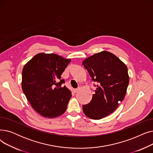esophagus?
<instances>
[{"label": "esophagus", "mask_w": 153, "mask_h": 153, "mask_svg": "<svg viewBox=\"0 0 153 153\" xmlns=\"http://www.w3.org/2000/svg\"><path fill=\"white\" fill-rule=\"evenodd\" d=\"M79 91V88H78V89H74V92L75 93H77L78 91Z\"/></svg>", "instance_id": "esophagus-1"}]
</instances>
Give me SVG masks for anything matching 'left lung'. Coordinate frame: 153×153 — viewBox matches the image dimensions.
Returning <instances> with one entry per match:
<instances>
[{"mask_svg": "<svg viewBox=\"0 0 153 153\" xmlns=\"http://www.w3.org/2000/svg\"><path fill=\"white\" fill-rule=\"evenodd\" d=\"M82 64L98 85L90 103L82 106L84 114L100 120L114 112L126 94L129 75L126 64L114 54L102 51L85 59Z\"/></svg>", "mask_w": 153, "mask_h": 153, "instance_id": "left-lung-1", "label": "left lung"}]
</instances>
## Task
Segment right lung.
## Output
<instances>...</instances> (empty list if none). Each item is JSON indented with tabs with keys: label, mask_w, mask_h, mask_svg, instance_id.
<instances>
[{
	"label": "right lung",
	"mask_w": 153,
	"mask_h": 153,
	"mask_svg": "<svg viewBox=\"0 0 153 153\" xmlns=\"http://www.w3.org/2000/svg\"><path fill=\"white\" fill-rule=\"evenodd\" d=\"M71 61L56 54L40 53L23 66L22 91L31 107L44 117H58L66 110L72 94L61 86L64 81L61 76Z\"/></svg>",
	"instance_id": "obj_1"
}]
</instances>
